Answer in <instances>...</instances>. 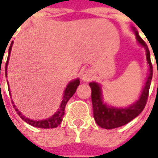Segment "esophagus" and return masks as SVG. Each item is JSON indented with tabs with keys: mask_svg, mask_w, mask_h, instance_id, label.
I'll return each mask as SVG.
<instances>
[{
	"mask_svg": "<svg viewBox=\"0 0 158 158\" xmlns=\"http://www.w3.org/2000/svg\"><path fill=\"white\" fill-rule=\"evenodd\" d=\"M90 77H91V73L89 69L82 70L81 72V78H82L83 82H88L89 80L90 79Z\"/></svg>",
	"mask_w": 158,
	"mask_h": 158,
	"instance_id": "esophagus-1",
	"label": "esophagus"
}]
</instances>
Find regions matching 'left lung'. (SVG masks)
Here are the masks:
<instances>
[{"mask_svg":"<svg viewBox=\"0 0 158 158\" xmlns=\"http://www.w3.org/2000/svg\"><path fill=\"white\" fill-rule=\"evenodd\" d=\"M134 31L135 32L137 41L141 46L144 47L146 51L147 61L149 67V76L147 78L145 86L142 91V94L140 96V98L129 107H125V108L112 107L107 106L103 102L100 85L94 82L89 83V87L91 88V101L93 106V115H94L95 121L99 127L106 129H112V128L119 127L130 122L132 119H134L143 112L148 100L149 87L153 76V68L150 60V53L147 44L139 36L138 32L135 29Z\"/></svg>","mask_w":158,"mask_h":158,"instance_id":"1","label":"left lung"}]
</instances>
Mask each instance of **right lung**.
I'll list each match as a JSON object with an SVG mask.
<instances>
[{"label": "right lung", "mask_w": 158, "mask_h": 158, "mask_svg": "<svg viewBox=\"0 0 158 158\" xmlns=\"http://www.w3.org/2000/svg\"><path fill=\"white\" fill-rule=\"evenodd\" d=\"M12 45H13V41L11 42V45L9 46V56H8V59H7V62H6V67H5V74L7 76V66H8V62H9V53L11 52V47H12ZM80 84V81L79 79H76L72 82H70L67 88L64 91L63 95V99L60 103V108L58 109V111L53 115H52L51 118H47V119H44V120H32V119H30V118H25L23 115H22L21 112L18 111L17 108H15V106L14 105V108L15 110L17 112L18 115L22 118V119H23L26 123L30 124L32 127H40V128H54L58 127L59 125L61 123L62 121V118L64 116V113H65V107H66V105L68 103V101L69 100L70 98H72V96L75 94L76 92V89L79 86ZM9 91L10 92V90L9 89ZM12 104H14V102L12 101Z\"/></svg>", "instance_id": "add662e5"}]
</instances>
